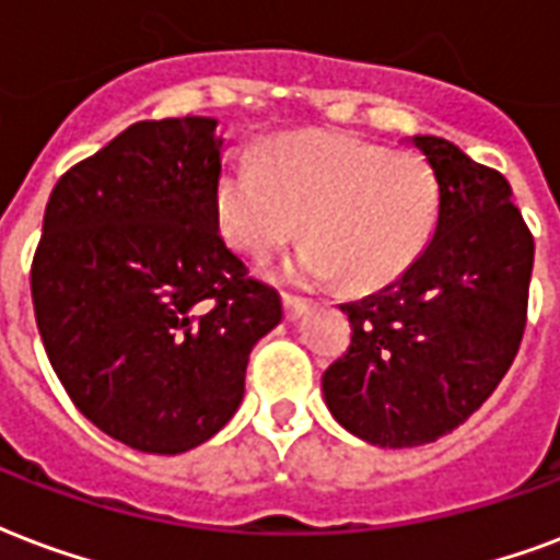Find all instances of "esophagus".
<instances>
[{"label": "esophagus", "mask_w": 560, "mask_h": 560, "mask_svg": "<svg viewBox=\"0 0 560 560\" xmlns=\"http://www.w3.org/2000/svg\"><path fill=\"white\" fill-rule=\"evenodd\" d=\"M305 311H308V299L290 296V293H284V317L299 319L302 314H305Z\"/></svg>", "instance_id": "34e87169"}]
</instances>
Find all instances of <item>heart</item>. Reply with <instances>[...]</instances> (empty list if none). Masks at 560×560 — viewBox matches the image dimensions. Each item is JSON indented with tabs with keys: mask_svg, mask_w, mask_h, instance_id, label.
<instances>
[{
	"mask_svg": "<svg viewBox=\"0 0 560 560\" xmlns=\"http://www.w3.org/2000/svg\"><path fill=\"white\" fill-rule=\"evenodd\" d=\"M441 187L429 161L340 131H296L258 155L232 152L217 182V225L267 261L305 223L299 279L378 290L411 270L434 234Z\"/></svg>",
	"mask_w": 560,
	"mask_h": 560,
	"instance_id": "heart-1",
	"label": "heart"
}]
</instances>
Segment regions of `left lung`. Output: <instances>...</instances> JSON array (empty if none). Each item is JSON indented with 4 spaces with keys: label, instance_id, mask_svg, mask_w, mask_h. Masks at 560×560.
<instances>
[{
    "label": "left lung",
    "instance_id": "left-lung-1",
    "mask_svg": "<svg viewBox=\"0 0 560 560\" xmlns=\"http://www.w3.org/2000/svg\"><path fill=\"white\" fill-rule=\"evenodd\" d=\"M441 208L432 243L378 293L340 305L347 355L323 373L331 417L373 446H422L479 411L523 340L535 237L502 173L417 135Z\"/></svg>",
    "mask_w": 560,
    "mask_h": 560
}]
</instances>
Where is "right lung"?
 <instances>
[{
  "label": "right lung",
  "instance_id": "obj_1",
  "mask_svg": "<svg viewBox=\"0 0 560 560\" xmlns=\"http://www.w3.org/2000/svg\"><path fill=\"white\" fill-rule=\"evenodd\" d=\"M217 119H143L55 185L32 264L34 317L88 420L178 455L232 420L281 296L220 237Z\"/></svg>",
  "mask_w": 560,
  "mask_h": 560
}]
</instances>
